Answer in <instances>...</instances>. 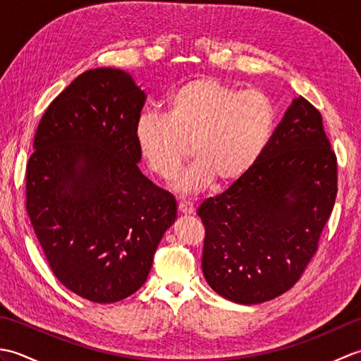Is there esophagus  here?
<instances>
[{"mask_svg": "<svg viewBox=\"0 0 361 361\" xmlns=\"http://www.w3.org/2000/svg\"><path fill=\"white\" fill-rule=\"evenodd\" d=\"M178 209L183 214H192L194 212V203L189 200H181L178 204Z\"/></svg>", "mask_w": 361, "mask_h": 361, "instance_id": "34e87169", "label": "esophagus"}]
</instances>
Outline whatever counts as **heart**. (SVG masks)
Returning <instances> with one entry per match:
<instances>
[{
  "label": "heart",
  "instance_id": "b5f03b06",
  "mask_svg": "<svg viewBox=\"0 0 361 361\" xmlns=\"http://www.w3.org/2000/svg\"><path fill=\"white\" fill-rule=\"evenodd\" d=\"M274 124V105L264 93L200 78L169 96L166 114L144 111L135 135L150 169L163 178L178 172L190 142L197 159L176 186L197 192L212 178L229 183L247 173L270 142Z\"/></svg>",
  "mask_w": 361,
  "mask_h": 361
}]
</instances>
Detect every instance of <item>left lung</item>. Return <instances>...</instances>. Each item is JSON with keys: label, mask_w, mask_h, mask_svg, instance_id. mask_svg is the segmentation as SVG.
Segmentation results:
<instances>
[{"label": "left lung", "mask_w": 361, "mask_h": 361, "mask_svg": "<svg viewBox=\"0 0 361 361\" xmlns=\"http://www.w3.org/2000/svg\"><path fill=\"white\" fill-rule=\"evenodd\" d=\"M336 173L321 113L293 99L256 164L197 211L211 288L233 302L260 304L293 287L332 214Z\"/></svg>", "instance_id": "8db88e82"}]
</instances>
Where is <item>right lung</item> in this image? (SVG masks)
<instances>
[{
  "mask_svg": "<svg viewBox=\"0 0 361 361\" xmlns=\"http://www.w3.org/2000/svg\"><path fill=\"white\" fill-rule=\"evenodd\" d=\"M145 99L126 71L82 73L46 109L26 166V209L51 270L93 302L121 301L147 281L176 219L173 195L137 167Z\"/></svg>",
  "mask_w": 361,
  "mask_h": 361,
  "instance_id": "obj_1",
  "label": "right lung"
}]
</instances>
